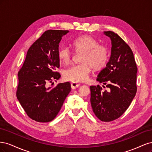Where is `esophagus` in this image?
I'll return each mask as SVG.
<instances>
[{
    "label": "esophagus",
    "mask_w": 152,
    "mask_h": 152,
    "mask_svg": "<svg viewBox=\"0 0 152 152\" xmlns=\"http://www.w3.org/2000/svg\"><path fill=\"white\" fill-rule=\"evenodd\" d=\"M79 86H80L79 83H77V82H71V87L73 89L77 88V87H79Z\"/></svg>",
    "instance_id": "obj_1"
}]
</instances>
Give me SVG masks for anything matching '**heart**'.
Masks as SVG:
<instances>
[{
    "label": "heart",
    "instance_id": "heart-1",
    "mask_svg": "<svg viewBox=\"0 0 152 152\" xmlns=\"http://www.w3.org/2000/svg\"><path fill=\"white\" fill-rule=\"evenodd\" d=\"M76 51L83 53L80 58L82 63L67 68L64 72V77L73 82L86 81L91 72V66L94 70L102 68L108 59L107 48L98 45V41L90 36H82L72 42ZM58 58L63 63H68L71 60L72 52L66 46H62L58 52Z\"/></svg>",
    "mask_w": 152,
    "mask_h": 152
}]
</instances>
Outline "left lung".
I'll use <instances>...</instances> for the list:
<instances>
[{
	"label": "left lung",
	"instance_id": "1",
	"mask_svg": "<svg viewBox=\"0 0 152 152\" xmlns=\"http://www.w3.org/2000/svg\"><path fill=\"white\" fill-rule=\"evenodd\" d=\"M103 34L111 40V55L97 80L108 89L90 86V101L96 116L102 121L110 122L120 117L134 99L137 69L132 50L122 39L112 31Z\"/></svg>",
	"mask_w": 152,
	"mask_h": 152
}]
</instances>
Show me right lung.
I'll use <instances>...</instances> for the list:
<instances>
[{
  "mask_svg": "<svg viewBox=\"0 0 152 152\" xmlns=\"http://www.w3.org/2000/svg\"><path fill=\"white\" fill-rule=\"evenodd\" d=\"M68 30L45 31L28 50L25 62L18 73L17 98L28 116L39 122H48L56 117L71 91L69 82L48 87L58 80V52L62 37Z\"/></svg>",
  "mask_w": 152,
  "mask_h": 152,
  "instance_id": "add662e5",
  "label": "right lung"
}]
</instances>
